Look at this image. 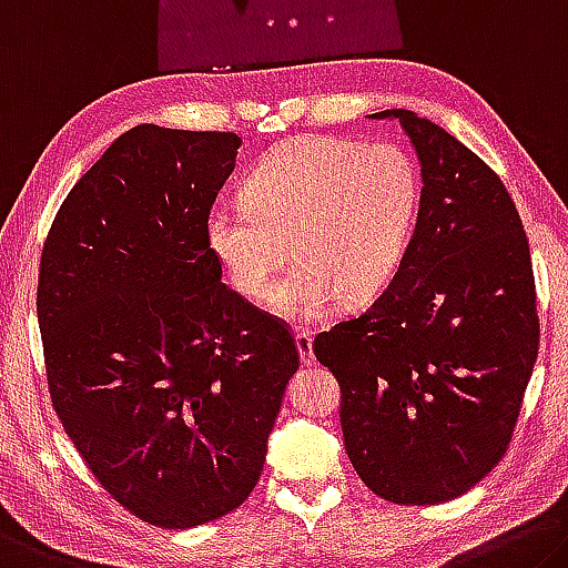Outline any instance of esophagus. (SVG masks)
<instances>
[{
  "label": "esophagus",
  "instance_id": "obj_1",
  "mask_svg": "<svg viewBox=\"0 0 568 568\" xmlns=\"http://www.w3.org/2000/svg\"><path fill=\"white\" fill-rule=\"evenodd\" d=\"M295 344H298V354H301V362L305 366H311L316 362V354H313V333L308 331H295Z\"/></svg>",
  "mask_w": 568,
  "mask_h": 568
}]
</instances>
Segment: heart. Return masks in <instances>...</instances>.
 Segmentation results:
<instances>
[{
  "label": "heart",
  "instance_id": "b5f03b06",
  "mask_svg": "<svg viewBox=\"0 0 568 568\" xmlns=\"http://www.w3.org/2000/svg\"><path fill=\"white\" fill-rule=\"evenodd\" d=\"M242 206H214L206 250L247 301L265 298L296 250L302 263L270 294L277 316L316 323L341 295L364 303L402 265L419 204V176L394 143L298 136L277 143L242 182Z\"/></svg>",
  "mask_w": 568,
  "mask_h": 568
}]
</instances>
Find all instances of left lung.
<instances>
[{
  "label": "left lung",
  "mask_w": 568,
  "mask_h": 568,
  "mask_svg": "<svg viewBox=\"0 0 568 568\" xmlns=\"http://www.w3.org/2000/svg\"><path fill=\"white\" fill-rule=\"evenodd\" d=\"M422 166L414 235L389 287L313 341L341 384L351 465L376 495L435 506L506 455L538 356L536 285L518 210L495 171L392 108Z\"/></svg>",
  "instance_id": "1"
}]
</instances>
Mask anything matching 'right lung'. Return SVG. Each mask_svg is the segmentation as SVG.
Listing matches in <instances>:
<instances>
[{"label": "right lung", "mask_w": 568, "mask_h": 568, "mask_svg": "<svg viewBox=\"0 0 568 568\" xmlns=\"http://www.w3.org/2000/svg\"><path fill=\"white\" fill-rule=\"evenodd\" d=\"M242 139L141 123L70 189L44 240L38 321L52 407L133 516L194 528L240 508L298 348L222 283L204 220Z\"/></svg>", "instance_id": "right-lung-1"}]
</instances>
